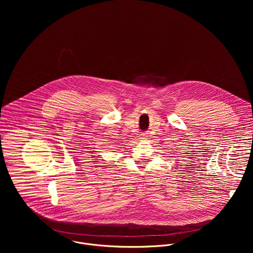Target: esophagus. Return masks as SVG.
Here are the masks:
<instances>
[{
    "label": "esophagus",
    "instance_id": "esophagus-1",
    "mask_svg": "<svg viewBox=\"0 0 253 253\" xmlns=\"http://www.w3.org/2000/svg\"><path fill=\"white\" fill-rule=\"evenodd\" d=\"M140 137H141V139H146V138L148 137V133H142V134H140Z\"/></svg>",
    "mask_w": 253,
    "mask_h": 253
}]
</instances>
